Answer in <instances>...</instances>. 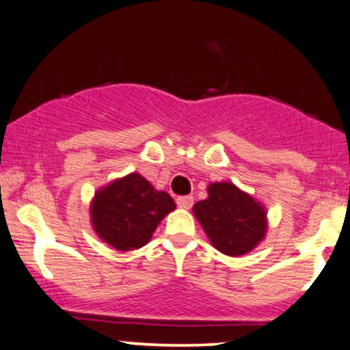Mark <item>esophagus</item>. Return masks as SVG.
Listing matches in <instances>:
<instances>
[{
	"label": "esophagus",
	"mask_w": 350,
	"mask_h": 350,
	"mask_svg": "<svg viewBox=\"0 0 350 350\" xmlns=\"http://www.w3.org/2000/svg\"><path fill=\"white\" fill-rule=\"evenodd\" d=\"M176 204L182 209H189L193 206V196H178L176 198Z\"/></svg>",
	"instance_id": "1"
}]
</instances>
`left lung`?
I'll return each mask as SVG.
<instances>
[{"mask_svg": "<svg viewBox=\"0 0 350 350\" xmlns=\"http://www.w3.org/2000/svg\"><path fill=\"white\" fill-rule=\"evenodd\" d=\"M208 198L193 206L198 222L214 248L240 256L256 247L266 234V211L234 183H211Z\"/></svg>", "mask_w": 350, "mask_h": 350, "instance_id": "1", "label": "left lung"}]
</instances>
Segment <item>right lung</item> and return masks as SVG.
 I'll return each mask as SVG.
<instances>
[{
	"label": "right lung",
	"instance_id": "add662e5",
	"mask_svg": "<svg viewBox=\"0 0 350 350\" xmlns=\"http://www.w3.org/2000/svg\"><path fill=\"white\" fill-rule=\"evenodd\" d=\"M175 201L157 191L144 176L129 174L98 189L90 204L92 227L100 239L120 252L144 247Z\"/></svg>",
	"mask_w": 350,
	"mask_h": 350
}]
</instances>
